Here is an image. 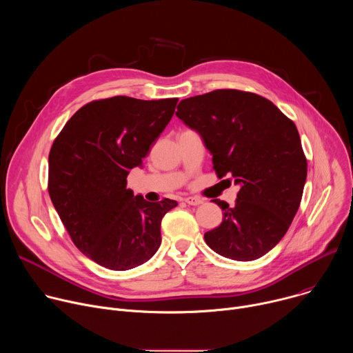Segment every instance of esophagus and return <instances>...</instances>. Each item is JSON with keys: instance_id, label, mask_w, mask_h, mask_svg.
I'll list each match as a JSON object with an SVG mask.
<instances>
[{"instance_id": "34e87169", "label": "esophagus", "mask_w": 353, "mask_h": 353, "mask_svg": "<svg viewBox=\"0 0 353 353\" xmlns=\"http://www.w3.org/2000/svg\"><path fill=\"white\" fill-rule=\"evenodd\" d=\"M184 201H185L188 205H201V204L204 203V201L201 199V198H198V196H187Z\"/></svg>"}]
</instances>
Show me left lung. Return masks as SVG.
I'll return each mask as SVG.
<instances>
[{
    "mask_svg": "<svg viewBox=\"0 0 353 353\" xmlns=\"http://www.w3.org/2000/svg\"><path fill=\"white\" fill-rule=\"evenodd\" d=\"M176 116L203 138L218 177L240 185L233 207L214 199L223 219L204 234L207 244L236 261L263 257L288 232L306 183L294 123L268 99L236 89L184 99Z\"/></svg>",
    "mask_w": 353,
    "mask_h": 353,
    "instance_id": "left-lung-1",
    "label": "left lung"
}]
</instances>
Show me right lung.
I'll list each match as a JSON object with an SVG mask.
<instances>
[{
    "label": "right lung",
    "mask_w": 353,
    "mask_h": 353,
    "mask_svg": "<svg viewBox=\"0 0 353 353\" xmlns=\"http://www.w3.org/2000/svg\"><path fill=\"white\" fill-rule=\"evenodd\" d=\"M177 100H94L67 121L50 149V198L74 244L99 265L127 271L161 245L162 218L177 203L134 195L127 176L142 166Z\"/></svg>",
    "instance_id": "obj_1"
}]
</instances>
